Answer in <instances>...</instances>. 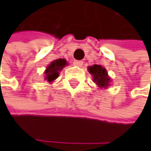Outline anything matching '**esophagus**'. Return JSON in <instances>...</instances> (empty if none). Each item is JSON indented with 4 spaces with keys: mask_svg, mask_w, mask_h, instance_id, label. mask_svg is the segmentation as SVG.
I'll return each instance as SVG.
<instances>
[{
    "mask_svg": "<svg viewBox=\"0 0 151 151\" xmlns=\"http://www.w3.org/2000/svg\"><path fill=\"white\" fill-rule=\"evenodd\" d=\"M73 64H74L75 66L81 67L82 64H83V61H81V60H74V61H73Z\"/></svg>",
    "mask_w": 151,
    "mask_h": 151,
    "instance_id": "esophagus-1",
    "label": "esophagus"
}]
</instances>
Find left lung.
<instances>
[{
    "label": "left lung",
    "instance_id": "left-lung-1",
    "mask_svg": "<svg viewBox=\"0 0 151 151\" xmlns=\"http://www.w3.org/2000/svg\"><path fill=\"white\" fill-rule=\"evenodd\" d=\"M89 71L93 76V81L101 88H107L111 81V79L108 76L107 70L101 65H93L89 67Z\"/></svg>",
    "mask_w": 151,
    "mask_h": 151
}]
</instances>
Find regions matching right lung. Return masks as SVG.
<instances>
[{"label":"right lung","instance_id":"1","mask_svg":"<svg viewBox=\"0 0 151 151\" xmlns=\"http://www.w3.org/2000/svg\"><path fill=\"white\" fill-rule=\"evenodd\" d=\"M67 65V61L64 59H58L52 61L50 64L47 67V70L45 71L46 77L45 79L51 82L54 80H56L59 77V72Z\"/></svg>","mask_w":151,"mask_h":151}]
</instances>
